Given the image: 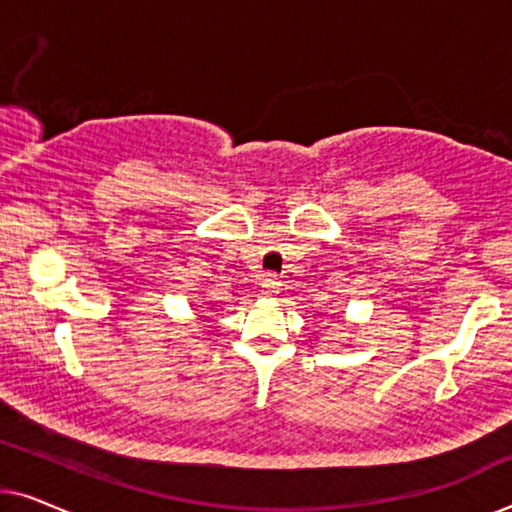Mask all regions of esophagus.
<instances>
[{
    "label": "esophagus",
    "mask_w": 512,
    "mask_h": 512,
    "mask_svg": "<svg viewBox=\"0 0 512 512\" xmlns=\"http://www.w3.org/2000/svg\"><path fill=\"white\" fill-rule=\"evenodd\" d=\"M279 286H282V282L275 275H265L261 279V293L263 296H275V293H279Z\"/></svg>",
    "instance_id": "esophagus-1"
}]
</instances>
